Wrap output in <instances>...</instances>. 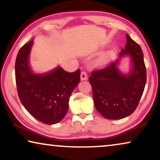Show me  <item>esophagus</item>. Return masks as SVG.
Here are the masks:
<instances>
[{"label":"esophagus","instance_id":"obj_1","mask_svg":"<svg viewBox=\"0 0 160 160\" xmlns=\"http://www.w3.org/2000/svg\"><path fill=\"white\" fill-rule=\"evenodd\" d=\"M80 79H81V80H86L88 79V75H87V73L85 72V71L81 72Z\"/></svg>","mask_w":160,"mask_h":160}]
</instances>
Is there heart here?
I'll return each mask as SVG.
<instances>
[{
  "mask_svg": "<svg viewBox=\"0 0 160 160\" xmlns=\"http://www.w3.org/2000/svg\"><path fill=\"white\" fill-rule=\"evenodd\" d=\"M113 55V51H109L108 52H106V54H104L103 55H102L101 57H100L99 62H104L108 60V59Z\"/></svg>",
  "mask_w": 160,
  "mask_h": 160,
  "instance_id": "1",
  "label": "heart"
}]
</instances>
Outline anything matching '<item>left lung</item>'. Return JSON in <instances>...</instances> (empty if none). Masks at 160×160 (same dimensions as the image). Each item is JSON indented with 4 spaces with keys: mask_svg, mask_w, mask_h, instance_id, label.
Masks as SVG:
<instances>
[{
    "mask_svg": "<svg viewBox=\"0 0 160 160\" xmlns=\"http://www.w3.org/2000/svg\"><path fill=\"white\" fill-rule=\"evenodd\" d=\"M130 58V70L119 68L123 57ZM147 81L146 68L141 47L126 34L125 49L119 58L108 67L91 73L89 82L96 110L104 118L117 120L130 116L136 110Z\"/></svg>",
    "mask_w": 160,
    "mask_h": 160,
    "instance_id": "obj_1",
    "label": "left lung"
}]
</instances>
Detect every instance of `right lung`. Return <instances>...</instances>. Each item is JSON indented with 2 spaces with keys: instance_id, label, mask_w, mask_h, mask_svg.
Segmentation results:
<instances>
[{
  "instance_id": "1",
  "label": "right lung",
  "mask_w": 160,
  "mask_h": 160,
  "mask_svg": "<svg viewBox=\"0 0 160 160\" xmlns=\"http://www.w3.org/2000/svg\"><path fill=\"white\" fill-rule=\"evenodd\" d=\"M33 44V40L25 44L16 57L18 97L33 117L47 124H55L68 111L70 95L80 81V70L68 72L58 65L48 72H34L29 62Z\"/></svg>"
}]
</instances>
